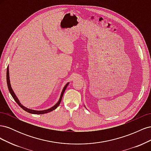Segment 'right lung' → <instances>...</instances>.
<instances>
[{
  "label": "right lung",
  "mask_w": 151,
  "mask_h": 151,
  "mask_svg": "<svg viewBox=\"0 0 151 151\" xmlns=\"http://www.w3.org/2000/svg\"><path fill=\"white\" fill-rule=\"evenodd\" d=\"M7 86H8L9 91V92H10L11 96H12V98H14V99L15 100V101L18 104V105H19V106L22 109H24V111L28 112L29 113H32V114H45V113H49L50 111H52L54 110V109H55L58 106V105L60 104V102L62 101L63 95V94H64V92H65V89L67 88V86L68 85V84H69V83H67L65 84V86H64V88H63V89L62 91V93H61V94H60V98H59L58 102L55 104L53 106L51 107L50 108L47 109H44V110H35V109H29L28 108L24 106L22 104H21V103L19 101V99L17 98V97L16 96V95L15 94L14 92V91H13L12 87H11V85L10 78H9V66L7 67Z\"/></svg>",
  "instance_id": "add662e5"
}]
</instances>
